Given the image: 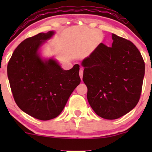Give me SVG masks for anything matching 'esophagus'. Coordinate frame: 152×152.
Returning a JSON list of instances; mask_svg holds the SVG:
<instances>
[{"label": "esophagus", "instance_id": "obj_1", "mask_svg": "<svg viewBox=\"0 0 152 152\" xmlns=\"http://www.w3.org/2000/svg\"><path fill=\"white\" fill-rule=\"evenodd\" d=\"M83 69L81 68V69H80V71H79V76H80V77H81V79H82V77H83Z\"/></svg>", "mask_w": 152, "mask_h": 152}]
</instances>
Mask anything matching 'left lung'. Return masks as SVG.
<instances>
[{"label":"left lung","instance_id":"8db88e82","mask_svg":"<svg viewBox=\"0 0 152 152\" xmlns=\"http://www.w3.org/2000/svg\"><path fill=\"white\" fill-rule=\"evenodd\" d=\"M111 47L100 43L82 61L87 99L98 116L116 119L137 106L140 98L145 65L131 41L112 34Z\"/></svg>","mask_w":152,"mask_h":152}]
</instances>
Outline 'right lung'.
<instances>
[{"mask_svg":"<svg viewBox=\"0 0 152 152\" xmlns=\"http://www.w3.org/2000/svg\"><path fill=\"white\" fill-rule=\"evenodd\" d=\"M55 34L50 31L24 40L7 67L13 98L23 112L43 121L58 116L81 82L79 65L63 69L53 57L43 58L41 47Z\"/></svg>","mask_w":152,"mask_h":152,"instance_id":"obj_1","label":"right lung"}]
</instances>
